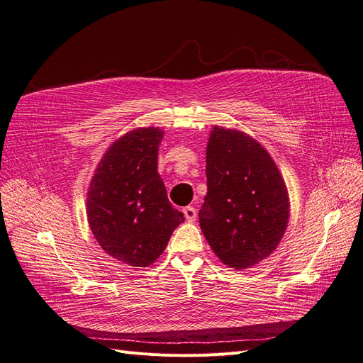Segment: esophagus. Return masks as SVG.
<instances>
[{
    "mask_svg": "<svg viewBox=\"0 0 363 363\" xmlns=\"http://www.w3.org/2000/svg\"><path fill=\"white\" fill-rule=\"evenodd\" d=\"M183 213H184L186 221H189V223H194V221H195V218H196L195 207H192V206L184 207V208H183Z\"/></svg>",
    "mask_w": 363,
    "mask_h": 363,
    "instance_id": "1",
    "label": "esophagus"
}]
</instances>
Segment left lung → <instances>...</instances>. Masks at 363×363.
Segmentation results:
<instances>
[{
  "label": "left lung",
  "mask_w": 363,
  "mask_h": 363,
  "mask_svg": "<svg viewBox=\"0 0 363 363\" xmlns=\"http://www.w3.org/2000/svg\"><path fill=\"white\" fill-rule=\"evenodd\" d=\"M206 240L224 265L247 269L269 257L289 223V194L269 152L236 128L215 125L206 148Z\"/></svg>",
  "instance_id": "left-lung-1"
}]
</instances>
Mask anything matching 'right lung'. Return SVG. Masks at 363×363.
<instances>
[{
	"label": "right lung",
	"instance_id": "obj_1",
	"mask_svg": "<svg viewBox=\"0 0 363 363\" xmlns=\"http://www.w3.org/2000/svg\"><path fill=\"white\" fill-rule=\"evenodd\" d=\"M163 135L159 127H138L118 138L87 188L86 213L96 242L130 267L152 265L184 221L157 172Z\"/></svg>",
	"mask_w": 363,
	"mask_h": 363
}]
</instances>
